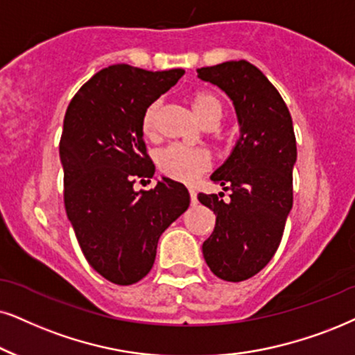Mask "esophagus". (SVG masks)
<instances>
[{
    "instance_id": "34e87169",
    "label": "esophagus",
    "mask_w": 355,
    "mask_h": 355,
    "mask_svg": "<svg viewBox=\"0 0 355 355\" xmlns=\"http://www.w3.org/2000/svg\"><path fill=\"white\" fill-rule=\"evenodd\" d=\"M188 191H190V200H191V205H196V203H198V198H196V191H195V190H191V188H190V190H188Z\"/></svg>"
}]
</instances>
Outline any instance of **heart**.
<instances>
[{
	"mask_svg": "<svg viewBox=\"0 0 355 355\" xmlns=\"http://www.w3.org/2000/svg\"><path fill=\"white\" fill-rule=\"evenodd\" d=\"M191 107L205 124H216L223 116V103L213 92L196 89L190 95ZM160 103L154 101L146 107L141 119V129L146 137L155 136L157 114ZM157 167L160 173L175 182L191 183L211 167V159L205 150L190 149L183 146H170L157 157Z\"/></svg>",
	"mask_w": 355,
	"mask_h": 355,
	"instance_id": "1",
	"label": "heart"
}]
</instances>
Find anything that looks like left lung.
I'll return each mask as SVG.
<instances>
[{
  "label": "left lung",
  "instance_id": "8db88e82",
  "mask_svg": "<svg viewBox=\"0 0 355 355\" xmlns=\"http://www.w3.org/2000/svg\"><path fill=\"white\" fill-rule=\"evenodd\" d=\"M234 105L241 136L226 162L211 175L224 193H200V203L216 214L214 231L203 242V257L226 282L254 277L270 262L293 206L297 139L288 107L257 67L231 60L198 69Z\"/></svg>",
  "mask_w": 355,
  "mask_h": 355
}]
</instances>
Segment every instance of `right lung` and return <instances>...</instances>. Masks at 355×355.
<instances>
[{"label":"right lung","mask_w":355,"mask_h":355,"mask_svg":"<svg viewBox=\"0 0 355 355\" xmlns=\"http://www.w3.org/2000/svg\"><path fill=\"white\" fill-rule=\"evenodd\" d=\"M185 70L149 71L125 64L93 75L71 98L60 139L65 211L85 259L106 280L132 285L154 266L162 232L187 211L182 183L162 177L146 150L141 119Z\"/></svg>","instance_id":"add662e5"}]
</instances>
